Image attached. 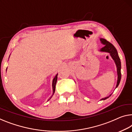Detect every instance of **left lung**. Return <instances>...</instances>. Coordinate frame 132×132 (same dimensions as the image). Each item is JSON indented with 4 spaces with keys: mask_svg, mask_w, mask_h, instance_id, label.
Segmentation results:
<instances>
[{
    "mask_svg": "<svg viewBox=\"0 0 132 132\" xmlns=\"http://www.w3.org/2000/svg\"><path fill=\"white\" fill-rule=\"evenodd\" d=\"M100 40L101 41L102 44L104 45V46L100 49V52L109 53L110 55V56H111V58L113 59V60L114 61L116 66L117 73V81L116 86V88L119 85L120 82V80H121V77L120 59L119 55H118V53L117 52L116 48H115L113 44H111V43H109V41H107L104 38H100ZM111 94H110V95L109 96H108V97L101 98V100H105L106 99H107L108 98H109L110 96L111 95Z\"/></svg>",
    "mask_w": 132,
    "mask_h": 132,
    "instance_id": "obj_1",
    "label": "left lung"
}]
</instances>
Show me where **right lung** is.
<instances>
[{
	"mask_svg": "<svg viewBox=\"0 0 132 132\" xmlns=\"http://www.w3.org/2000/svg\"><path fill=\"white\" fill-rule=\"evenodd\" d=\"M7 70V69H6ZM57 75H58V73L56 74V75L53 78V82H52V88H53V95L52 97H50V99H51V98L53 97V95H54V92H55V88H56V82H57ZM49 99V100H50Z\"/></svg>",
	"mask_w": 132,
	"mask_h": 132,
	"instance_id": "1",
	"label": "right lung"
}]
</instances>
